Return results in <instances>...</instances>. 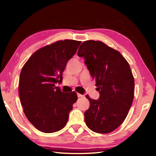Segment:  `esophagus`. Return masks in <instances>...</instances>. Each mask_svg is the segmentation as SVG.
I'll list each match as a JSON object with an SVG mask.
<instances>
[{
  "mask_svg": "<svg viewBox=\"0 0 156 156\" xmlns=\"http://www.w3.org/2000/svg\"><path fill=\"white\" fill-rule=\"evenodd\" d=\"M77 96H78V98H80V97H84V95H82V94H79V93H78V94H77Z\"/></svg>",
  "mask_w": 156,
  "mask_h": 156,
  "instance_id": "34e87169",
  "label": "esophagus"
}]
</instances>
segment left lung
I'll list each match as a JSON object with an SVG mask.
<instances>
[{
    "label": "left lung",
    "mask_w": 156,
    "mask_h": 156,
    "mask_svg": "<svg viewBox=\"0 0 156 156\" xmlns=\"http://www.w3.org/2000/svg\"><path fill=\"white\" fill-rule=\"evenodd\" d=\"M78 55L83 57L100 97L86 98L90 107L84 112L87 127L98 133L113 131L124 121L134 97V78L129 63L120 53L104 43H82Z\"/></svg>",
    "instance_id": "left-lung-1"
}]
</instances>
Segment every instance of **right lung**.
<instances>
[{"label":"right lung","instance_id":"add662e5","mask_svg":"<svg viewBox=\"0 0 156 156\" xmlns=\"http://www.w3.org/2000/svg\"><path fill=\"white\" fill-rule=\"evenodd\" d=\"M81 41L65 39L36 51L21 69L19 94L23 111L39 131L54 133L67 123L76 92L64 93L55 84L62 81V73Z\"/></svg>","mask_w":156,"mask_h":156}]
</instances>
